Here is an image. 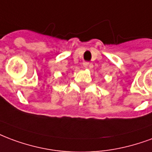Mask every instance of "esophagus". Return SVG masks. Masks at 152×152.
<instances>
[{"instance_id": "34e87169", "label": "esophagus", "mask_w": 152, "mask_h": 152, "mask_svg": "<svg viewBox=\"0 0 152 152\" xmlns=\"http://www.w3.org/2000/svg\"><path fill=\"white\" fill-rule=\"evenodd\" d=\"M83 66H84V67H85V68H87V67L89 66V64H88V63H87V62H84V63H83Z\"/></svg>"}]
</instances>
